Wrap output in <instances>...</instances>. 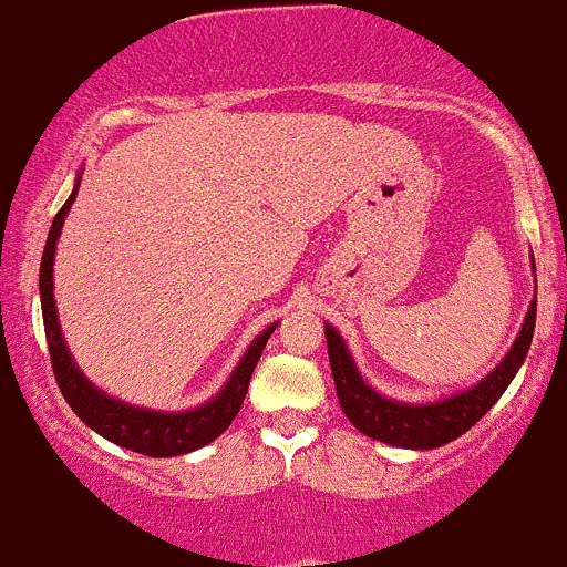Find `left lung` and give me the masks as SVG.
<instances>
[{
    "label": "left lung",
    "mask_w": 567,
    "mask_h": 567,
    "mask_svg": "<svg viewBox=\"0 0 567 567\" xmlns=\"http://www.w3.org/2000/svg\"><path fill=\"white\" fill-rule=\"evenodd\" d=\"M529 264L535 271V260H529ZM535 307H538V285H535V296L529 301L527 315H524L522 329L516 333V342L511 344L505 359L475 385L451 393V396L434 399V402H399V399H389L374 391L361 378L342 333L331 323H326L331 374L342 413L367 437L396 445V449L432 451L462 437L470 426L478 424L494 408V402L503 396L524 359H527L535 333Z\"/></svg>",
    "instance_id": "8db88e82"
}]
</instances>
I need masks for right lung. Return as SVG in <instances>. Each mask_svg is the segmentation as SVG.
Instances as JSON below:
<instances>
[{
  "instance_id": "obj_1",
  "label": "right lung",
  "mask_w": 567,
  "mask_h": 567,
  "mask_svg": "<svg viewBox=\"0 0 567 567\" xmlns=\"http://www.w3.org/2000/svg\"><path fill=\"white\" fill-rule=\"evenodd\" d=\"M83 168L75 174V187L59 214L53 217L51 230H48V241L43 249V264H40V307H43V326L48 339V353H51V367L56 374V383L62 396L73 408V413L86 424L89 429L100 434V437L111 440L113 445L135 451V454L165 458V456H182L189 451H198L204 445L217 440L236 413L241 410L244 396H247L249 378H252L255 367H258L260 353H264L268 337H271L277 323L266 326L258 337L249 342L244 350L241 361L236 363L230 378L225 385L214 393L212 399L193 410H178V413H168V410H152L138 408V404L122 402V399L111 396L103 389L92 383L86 374L81 372L75 363L73 353H70L68 342H64L62 326H59L56 301H53V260H56V241L62 236L64 217H68L70 206H73L75 195L81 187Z\"/></svg>"
}]
</instances>
